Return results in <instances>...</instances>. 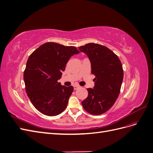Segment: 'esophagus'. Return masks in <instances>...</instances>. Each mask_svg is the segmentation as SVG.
Wrapping results in <instances>:
<instances>
[{"label": "esophagus", "mask_w": 153, "mask_h": 153, "mask_svg": "<svg viewBox=\"0 0 153 153\" xmlns=\"http://www.w3.org/2000/svg\"><path fill=\"white\" fill-rule=\"evenodd\" d=\"M73 87H74V90H76L78 89H79V88L80 87V86L78 85H75Z\"/></svg>", "instance_id": "1"}]
</instances>
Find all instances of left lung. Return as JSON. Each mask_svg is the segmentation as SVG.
Segmentation results:
<instances>
[{
	"instance_id": "8db88e82",
	"label": "left lung",
	"mask_w": 153,
	"mask_h": 153,
	"mask_svg": "<svg viewBox=\"0 0 153 153\" xmlns=\"http://www.w3.org/2000/svg\"><path fill=\"white\" fill-rule=\"evenodd\" d=\"M78 49L86 53L95 76L94 89L89 88L88 96L82 102L83 108L94 115L104 114L117 100L123 80L121 61L112 50L96 43H87Z\"/></svg>"
}]
</instances>
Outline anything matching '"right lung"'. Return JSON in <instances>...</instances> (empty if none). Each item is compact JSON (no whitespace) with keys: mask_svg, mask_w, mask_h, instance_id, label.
Returning <instances> with one entry per match:
<instances>
[{"mask_svg":"<svg viewBox=\"0 0 153 153\" xmlns=\"http://www.w3.org/2000/svg\"><path fill=\"white\" fill-rule=\"evenodd\" d=\"M79 53L75 47L48 42L30 54L24 73L25 91L41 113L55 116L66 108L73 87L61 85L57 80L69 59Z\"/></svg>","mask_w":153,"mask_h":153,"instance_id":"obj_1","label":"right lung"}]
</instances>
